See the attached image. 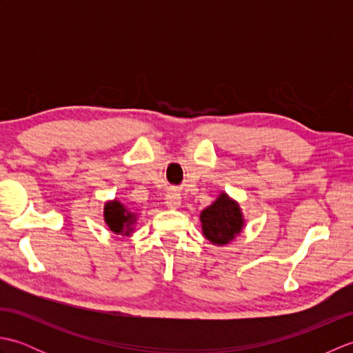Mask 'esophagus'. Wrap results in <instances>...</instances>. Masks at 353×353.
I'll list each match as a JSON object with an SVG mask.
<instances>
[{
    "label": "esophagus",
    "mask_w": 353,
    "mask_h": 353,
    "mask_svg": "<svg viewBox=\"0 0 353 353\" xmlns=\"http://www.w3.org/2000/svg\"><path fill=\"white\" fill-rule=\"evenodd\" d=\"M182 203V199H181V194H177L176 191H171L167 194V197H165V205H167L170 209H177Z\"/></svg>",
    "instance_id": "1"
}]
</instances>
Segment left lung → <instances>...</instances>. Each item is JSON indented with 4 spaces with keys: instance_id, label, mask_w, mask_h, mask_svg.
<instances>
[{
    "instance_id": "left-lung-1",
    "label": "left lung",
    "mask_w": 353,
    "mask_h": 353,
    "mask_svg": "<svg viewBox=\"0 0 353 353\" xmlns=\"http://www.w3.org/2000/svg\"><path fill=\"white\" fill-rule=\"evenodd\" d=\"M200 221L206 239L216 245L230 243L244 226L241 208L226 192H221L211 206L201 211Z\"/></svg>"
}]
</instances>
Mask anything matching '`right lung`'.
<instances>
[{
    "label": "right lung",
    "mask_w": 353,
    "mask_h": 353,
    "mask_svg": "<svg viewBox=\"0 0 353 353\" xmlns=\"http://www.w3.org/2000/svg\"><path fill=\"white\" fill-rule=\"evenodd\" d=\"M104 221L114 234L129 236L137 223V214L125 208L121 201L112 200L104 205Z\"/></svg>",
    "instance_id": "right-lung-1"
}]
</instances>
